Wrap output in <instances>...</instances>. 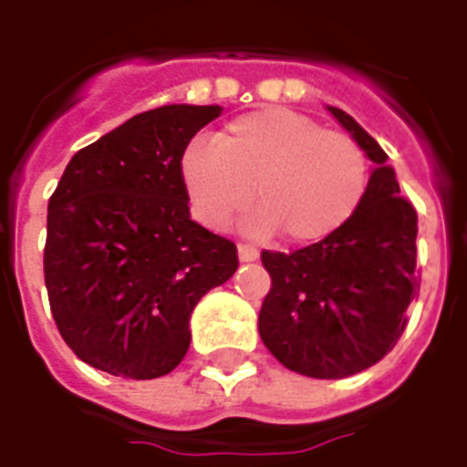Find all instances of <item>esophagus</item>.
I'll return each mask as SVG.
<instances>
[{
	"mask_svg": "<svg viewBox=\"0 0 467 467\" xmlns=\"http://www.w3.org/2000/svg\"><path fill=\"white\" fill-rule=\"evenodd\" d=\"M237 256H240V262H256L259 259V252L254 247H249V244H237Z\"/></svg>",
	"mask_w": 467,
	"mask_h": 467,
	"instance_id": "obj_1",
	"label": "esophagus"
}]
</instances>
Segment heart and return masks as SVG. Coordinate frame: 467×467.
Masks as SVG:
<instances>
[{"mask_svg":"<svg viewBox=\"0 0 467 467\" xmlns=\"http://www.w3.org/2000/svg\"><path fill=\"white\" fill-rule=\"evenodd\" d=\"M179 179L191 213L211 230L242 218L252 237L278 233L293 244H310L351 220L366 193L368 161L361 145L339 130L288 109H259L230 120L215 138L189 142Z\"/></svg>","mask_w":467,"mask_h":467,"instance_id":"heart-1","label":"heart"}]
</instances>
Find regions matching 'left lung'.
Here are the masks:
<instances>
[{
  "instance_id": "left-lung-1",
  "label": "left lung",
  "mask_w": 467,
  "mask_h": 467,
  "mask_svg": "<svg viewBox=\"0 0 467 467\" xmlns=\"http://www.w3.org/2000/svg\"><path fill=\"white\" fill-rule=\"evenodd\" d=\"M327 111L373 161L368 186L334 234L291 254L262 252L271 291L259 337L288 370L337 380L380 361L405 329L417 293V213L383 148L348 113Z\"/></svg>"
}]
</instances>
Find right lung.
I'll return each mask as SVG.
<instances>
[{
	"instance_id": "add662e5",
	"label": "right lung",
	"mask_w": 467,
	"mask_h": 467,
	"mask_svg": "<svg viewBox=\"0 0 467 467\" xmlns=\"http://www.w3.org/2000/svg\"><path fill=\"white\" fill-rule=\"evenodd\" d=\"M223 106L138 113L79 150L47 203L46 288L62 339L111 376H167L189 319L237 271V247L191 220L179 160Z\"/></svg>"
}]
</instances>
